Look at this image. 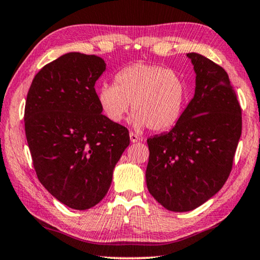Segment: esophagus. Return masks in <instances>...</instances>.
<instances>
[{"mask_svg": "<svg viewBox=\"0 0 260 260\" xmlns=\"http://www.w3.org/2000/svg\"><path fill=\"white\" fill-rule=\"evenodd\" d=\"M139 139H141V138H139L136 134H135V133H130V141H131V142H133V143H137V142L139 141Z\"/></svg>", "mask_w": 260, "mask_h": 260, "instance_id": "esophagus-1", "label": "esophagus"}]
</instances>
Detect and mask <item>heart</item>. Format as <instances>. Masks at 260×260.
<instances>
[{
    "label": "heart",
    "mask_w": 260,
    "mask_h": 260,
    "mask_svg": "<svg viewBox=\"0 0 260 260\" xmlns=\"http://www.w3.org/2000/svg\"><path fill=\"white\" fill-rule=\"evenodd\" d=\"M97 100L110 122H121L131 103L133 126L136 129L149 126L150 130L159 133L171 129L182 117L186 85L175 71L138 62L118 71L115 85L101 86Z\"/></svg>",
    "instance_id": "obj_1"
}]
</instances>
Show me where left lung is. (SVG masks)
<instances>
[{
	"label": "left lung",
	"mask_w": 260,
	"mask_h": 260,
	"mask_svg": "<svg viewBox=\"0 0 260 260\" xmlns=\"http://www.w3.org/2000/svg\"><path fill=\"white\" fill-rule=\"evenodd\" d=\"M194 96L169 133L148 139L149 192L169 211H191L219 191L232 170L242 135V109L229 75L189 52Z\"/></svg>",
	"instance_id": "obj_1"
}]
</instances>
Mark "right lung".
Instances as JSON below:
<instances>
[{"label":"right lung","mask_w":260,"mask_h":260,"mask_svg":"<svg viewBox=\"0 0 260 260\" xmlns=\"http://www.w3.org/2000/svg\"><path fill=\"white\" fill-rule=\"evenodd\" d=\"M103 58L69 52L44 66L27 95L25 137L37 178L75 210L92 208L110 187L129 131L102 115L95 83Z\"/></svg>","instance_id":"add662e5"}]
</instances>
